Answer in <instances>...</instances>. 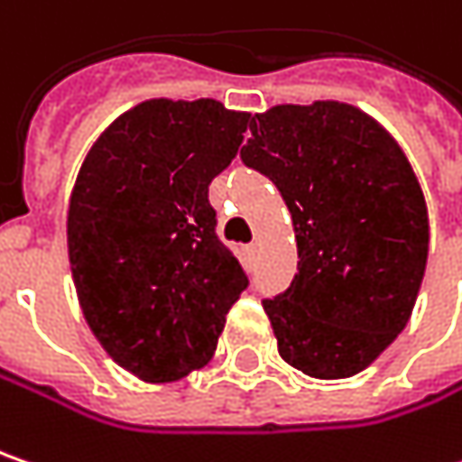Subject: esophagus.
I'll return each instance as SVG.
<instances>
[{
	"instance_id": "34e87169",
	"label": "esophagus",
	"mask_w": 462,
	"mask_h": 462,
	"mask_svg": "<svg viewBox=\"0 0 462 462\" xmlns=\"http://www.w3.org/2000/svg\"><path fill=\"white\" fill-rule=\"evenodd\" d=\"M257 249H260V244H257V242H252V244H246V246H244L246 257H254V254H257Z\"/></svg>"
}]
</instances>
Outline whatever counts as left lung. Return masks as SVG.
I'll use <instances>...</instances> for the list:
<instances>
[{"mask_svg":"<svg viewBox=\"0 0 462 462\" xmlns=\"http://www.w3.org/2000/svg\"><path fill=\"white\" fill-rule=\"evenodd\" d=\"M242 161L281 189L299 273L265 299L278 354L317 380L364 372L403 333L424 281L429 213L398 140L343 101L254 114Z\"/></svg>","mask_w":462,"mask_h":462,"instance_id":"1","label":"left lung"}]
</instances>
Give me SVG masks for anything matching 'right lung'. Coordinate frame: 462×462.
I'll return each mask as SVG.
<instances>
[{"mask_svg": "<svg viewBox=\"0 0 462 462\" xmlns=\"http://www.w3.org/2000/svg\"><path fill=\"white\" fill-rule=\"evenodd\" d=\"M246 125V111L213 98H151L119 114L78 171L67 252L82 317L143 382L202 369L246 289L208 199Z\"/></svg>", "mask_w": 462, "mask_h": 462, "instance_id": "1", "label": "right lung"}]
</instances>
